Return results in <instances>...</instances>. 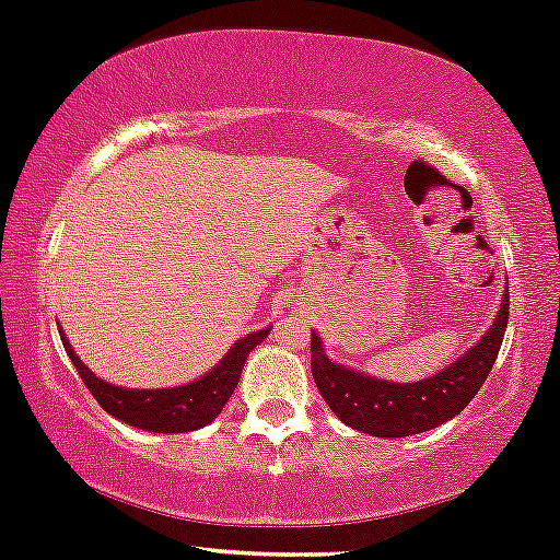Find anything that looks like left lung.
I'll list each match as a JSON object with an SVG mask.
<instances>
[{
	"mask_svg": "<svg viewBox=\"0 0 560 560\" xmlns=\"http://www.w3.org/2000/svg\"><path fill=\"white\" fill-rule=\"evenodd\" d=\"M508 298L502 294L500 316L470 350H465L452 366L435 372L420 383H388L350 366L335 364L324 353L322 340L311 335V372L316 388L329 404V409L350 428L377 439H404V435L425 433L430 428L444 425L476 398L478 388L487 383L502 337L508 327Z\"/></svg>",
	"mask_w": 560,
	"mask_h": 560,
	"instance_id": "8db88e82",
	"label": "left lung"
}]
</instances>
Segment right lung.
<instances>
[{"label": "right lung", "mask_w": 560, "mask_h": 560, "mask_svg": "<svg viewBox=\"0 0 560 560\" xmlns=\"http://www.w3.org/2000/svg\"><path fill=\"white\" fill-rule=\"evenodd\" d=\"M268 327L260 331H252V335L233 342V348L223 355V361H220L212 372H207L205 377L196 380V383L156 390L119 388V385L103 383V380L95 377V374L84 366V361L73 353L66 335H60V340H63L66 353H69L71 364L77 366L82 383L88 385V390L95 396V401L101 404L108 415H114L116 420L127 422V425L132 428L151 430V433H188V430L210 425L214 417L223 411L225 401H229L233 388L238 385V377H242L244 361H247L249 350L260 346L268 337Z\"/></svg>", "instance_id": "add662e5"}]
</instances>
